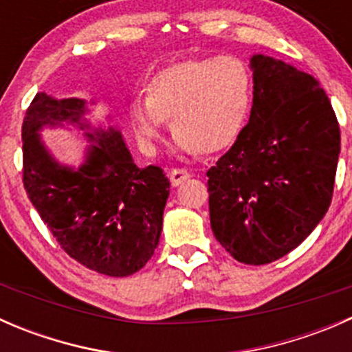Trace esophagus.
Instances as JSON below:
<instances>
[{
    "label": "esophagus",
    "instance_id": "1",
    "mask_svg": "<svg viewBox=\"0 0 352 352\" xmlns=\"http://www.w3.org/2000/svg\"><path fill=\"white\" fill-rule=\"evenodd\" d=\"M168 175H170V182H172V186L177 187V186H180L184 180L189 179L190 173L184 168H172L168 172Z\"/></svg>",
    "mask_w": 352,
    "mask_h": 352
}]
</instances>
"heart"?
<instances>
[{
	"instance_id": "1",
	"label": "heart",
	"mask_w": 352,
	"mask_h": 352,
	"mask_svg": "<svg viewBox=\"0 0 352 352\" xmlns=\"http://www.w3.org/2000/svg\"><path fill=\"white\" fill-rule=\"evenodd\" d=\"M254 81L236 56L196 59L163 67L148 83V97H136L129 119L141 148L155 153L168 119L182 153L230 146L250 113Z\"/></svg>"
}]
</instances>
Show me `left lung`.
I'll list each match as a JSON object with an SVG mask.
<instances>
[{"label": "left lung", "mask_w": 352, "mask_h": 352, "mask_svg": "<svg viewBox=\"0 0 352 352\" xmlns=\"http://www.w3.org/2000/svg\"><path fill=\"white\" fill-rule=\"evenodd\" d=\"M250 66V119L208 170V192L216 240L239 262L262 265L296 248L327 212L340 131L314 76L262 54Z\"/></svg>", "instance_id": "obj_1"}]
</instances>
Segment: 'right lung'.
I'll return each mask as SVG.
<instances>
[{"label": "right lung", "mask_w": 352, "mask_h": 352, "mask_svg": "<svg viewBox=\"0 0 352 352\" xmlns=\"http://www.w3.org/2000/svg\"><path fill=\"white\" fill-rule=\"evenodd\" d=\"M80 98L37 94L25 112L23 187L63 250L95 272L124 278L144 267L158 247L170 182L160 166L140 168L117 131L87 133L97 141L78 170L63 166L41 141L42 126L67 120L81 129Z\"/></svg>", "instance_id": "right-lung-1"}]
</instances>
